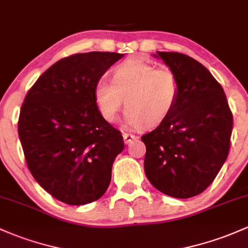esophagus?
Returning <instances> with one entry per match:
<instances>
[{
  "mask_svg": "<svg viewBox=\"0 0 248 248\" xmlns=\"http://www.w3.org/2000/svg\"><path fill=\"white\" fill-rule=\"evenodd\" d=\"M123 138H124L125 144H129V143H131L132 140L137 138V136H135L132 134H123Z\"/></svg>",
  "mask_w": 248,
  "mask_h": 248,
  "instance_id": "esophagus-1",
  "label": "esophagus"
}]
</instances>
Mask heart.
<instances>
[{
  "instance_id": "b5f03b06",
  "label": "heart",
  "mask_w": 248,
  "mask_h": 248,
  "mask_svg": "<svg viewBox=\"0 0 248 248\" xmlns=\"http://www.w3.org/2000/svg\"><path fill=\"white\" fill-rule=\"evenodd\" d=\"M180 95V81L168 68L130 59L113 71L111 84L98 81L94 100L104 119L112 123L124 105L125 123L134 129L158 126L171 114Z\"/></svg>"
}]
</instances>
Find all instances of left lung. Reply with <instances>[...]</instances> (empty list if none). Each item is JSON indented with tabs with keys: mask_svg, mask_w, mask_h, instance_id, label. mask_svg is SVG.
I'll use <instances>...</instances> for the list:
<instances>
[{
	"mask_svg": "<svg viewBox=\"0 0 248 248\" xmlns=\"http://www.w3.org/2000/svg\"><path fill=\"white\" fill-rule=\"evenodd\" d=\"M177 76L171 114L142 137L144 171L156 189L176 199L199 195L227 159L233 117L221 85L202 63L176 52H157Z\"/></svg>",
	"mask_w": 248,
	"mask_h": 248,
	"instance_id": "obj_1",
	"label": "left lung"
}]
</instances>
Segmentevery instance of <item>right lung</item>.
Listing matches in <instances>:
<instances>
[{
    "mask_svg": "<svg viewBox=\"0 0 248 248\" xmlns=\"http://www.w3.org/2000/svg\"><path fill=\"white\" fill-rule=\"evenodd\" d=\"M123 57L90 52L63 58L40 76L22 104L17 129L29 171L63 203H90L110 185L124 142L98 110L94 87Z\"/></svg>",
    "mask_w": 248,
    "mask_h": 248,
    "instance_id": "right-lung-1",
    "label": "right lung"
}]
</instances>
